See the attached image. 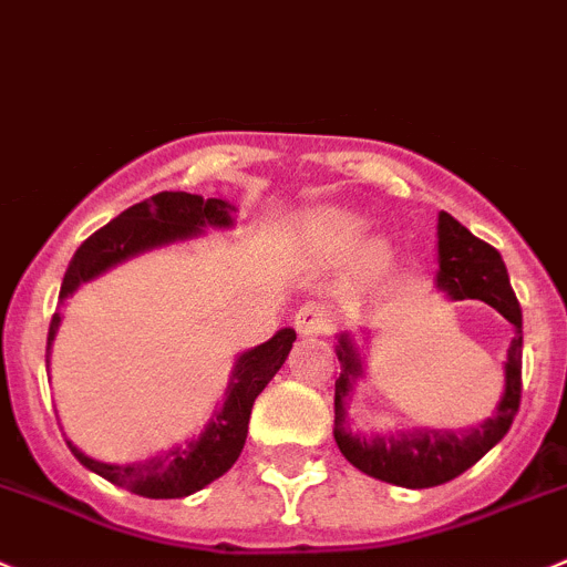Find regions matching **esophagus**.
<instances>
[{
	"instance_id": "1",
	"label": "esophagus",
	"mask_w": 567,
	"mask_h": 567,
	"mask_svg": "<svg viewBox=\"0 0 567 567\" xmlns=\"http://www.w3.org/2000/svg\"><path fill=\"white\" fill-rule=\"evenodd\" d=\"M332 327V310L327 305H318V301H307V305L299 307L296 312V329L305 338H312V334H323Z\"/></svg>"
}]
</instances>
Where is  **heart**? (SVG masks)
<instances>
[{"instance_id":"heart-1","label":"heart","mask_w":567,"mask_h":567,"mask_svg":"<svg viewBox=\"0 0 567 567\" xmlns=\"http://www.w3.org/2000/svg\"><path fill=\"white\" fill-rule=\"evenodd\" d=\"M360 218L349 210H340V207H321L305 224V233L310 238V244L318 251H323V255H343V251H349L354 246V240L360 238ZM365 255L379 257L382 255V246L368 244Z\"/></svg>"}]
</instances>
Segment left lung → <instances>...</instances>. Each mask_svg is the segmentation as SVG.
<instances>
[{
    "label": "left lung",
    "mask_w": 567,
    "mask_h": 567,
    "mask_svg": "<svg viewBox=\"0 0 567 567\" xmlns=\"http://www.w3.org/2000/svg\"><path fill=\"white\" fill-rule=\"evenodd\" d=\"M437 279L435 288L446 299H480L502 312L513 323V343L504 362V393L491 417L471 430H399L362 435L351 430L349 401L354 384L365 379V360L349 332L338 334L334 354L340 377L334 379V443L340 454L362 474L388 485L435 487L457 480L480 463L509 432L520 404V346H524V316L509 285L502 255L485 240L474 238L449 213L437 216Z\"/></svg>",
    "instance_id": "left-lung-1"
}]
</instances>
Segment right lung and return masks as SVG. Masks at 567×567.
<instances>
[{
  "label": "right lung",
  "instance_id": "add662e5",
  "mask_svg": "<svg viewBox=\"0 0 567 567\" xmlns=\"http://www.w3.org/2000/svg\"><path fill=\"white\" fill-rule=\"evenodd\" d=\"M235 224V207L224 199H202L196 194L183 190H163L146 202H137L130 210L121 213L99 233H93L85 244L76 249L65 268L63 285H60V305L80 290L82 282L102 277L110 268L144 255V251L161 249V246L177 244L202 235L205 229H229ZM60 329V310L52 316L47 338V368L52 357V343ZM296 332L290 327L279 329L271 340L244 351L235 360L229 373L224 401L216 404L210 421L199 435L177 443L168 452L155 454L141 463H102L87 457L74 446L69 449L87 471L99 474L102 480L124 487L144 498H183L202 491L218 476L227 474L235 460L244 452L246 435H249V417L257 395L266 390L274 373L282 368L293 349Z\"/></svg>",
  "mask_w": 567,
  "mask_h": 567
}]
</instances>
